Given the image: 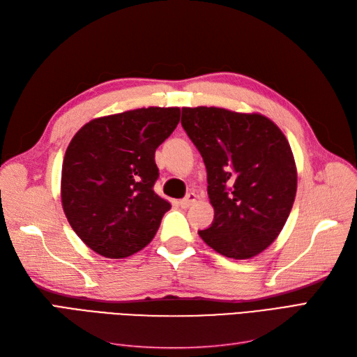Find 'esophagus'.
Segmentation results:
<instances>
[{
  "label": "esophagus",
  "mask_w": 357,
  "mask_h": 357,
  "mask_svg": "<svg viewBox=\"0 0 357 357\" xmlns=\"http://www.w3.org/2000/svg\"><path fill=\"white\" fill-rule=\"evenodd\" d=\"M197 201V195L193 192H190V193H188V197L186 198H183V199H180L178 201V204H180V207L181 208H188V207H190V205Z\"/></svg>",
  "instance_id": "1"
}]
</instances>
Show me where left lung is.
<instances>
[{
  "label": "left lung",
  "mask_w": 357,
  "mask_h": 357,
  "mask_svg": "<svg viewBox=\"0 0 357 357\" xmlns=\"http://www.w3.org/2000/svg\"><path fill=\"white\" fill-rule=\"evenodd\" d=\"M181 125L204 159L214 208L211 226L199 236L226 257L262 253L282 232L296 195L286 135L264 114L220 107H185Z\"/></svg>",
  "instance_id": "obj_1"
}]
</instances>
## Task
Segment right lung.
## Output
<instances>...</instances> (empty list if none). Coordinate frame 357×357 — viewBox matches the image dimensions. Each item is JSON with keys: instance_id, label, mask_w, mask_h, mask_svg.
I'll return each mask as SVG.
<instances>
[{"instance_id": "obj_1", "label": "right lung", "mask_w": 357, "mask_h": 357, "mask_svg": "<svg viewBox=\"0 0 357 357\" xmlns=\"http://www.w3.org/2000/svg\"><path fill=\"white\" fill-rule=\"evenodd\" d=\"M178 122V107H149L96 117L73 137L62 164V208L93 252L122 259L153 240L171 208L153 189L155 152Z\"/></svg>"}]
</instances>
